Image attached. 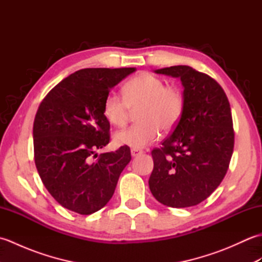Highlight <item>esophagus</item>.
<instances>
[{
  "instance_id": "esophagus-1",
  "label": "esophagus",
  "mask_w": 262,
  "mask_h": 262,
  "mask_svg": "<svg viewBox=\"0 0 262 262\" xmlns=\"http://www.w3.org/2000/svg\"><path fill=\"white\" fill-rule=\"evenodd\" d=\"M130 153H132V157H137V155L142 154L143 151H142V149H138V148H132Z\"/></svg>"
}]
</instances>
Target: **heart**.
I'll return each mask as SVG.
<instances>
[{
  "mask_svg": "<svg viewBox=\"0 0 262 262\" xmlns=\"http://www.w3.org/2000/svg\"><path fill=\"white\" fill-rule=\"evenodd\" d=\"M124 97L116 92L107 94L103 101V116L115 127H124L130 117V109L137 111L138 124L117 133L119 145L143 148L155 142L162 128L173 129L185 110V94L177 84H166L162 77L143 72L122 88Z\"/></svg>",
  "mask_w": 262,
  "mask_h": 262,
  "instance_id": "b5f03b06",
  "label": "heart"
}]
</instances>
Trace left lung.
Returning <instances> with one entry per match:
<instances>
[{
  "mask_svg": "<svg viewBox=\"0 0 262 262\" xmlns=\"http://www.w3.org/2000/svg\"><path fill=\"white\" fill-rule=\"evenodd\" d=\"M155 72L180 77L185 110L162 146L153 148L149 190L169 207H190L207 199L229 169L234 148L230 102L213 77L190 66Z\"/></svg>",
  "mask_w": 262,
  "mask_h": 262,
  "instance_id": "obj_1",
  "label": "left lung"
}]
</instances>
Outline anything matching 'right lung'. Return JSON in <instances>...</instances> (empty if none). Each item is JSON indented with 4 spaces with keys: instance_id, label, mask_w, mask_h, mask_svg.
Wrapping results in <instances>:
<instances>
[{
    "instance_id": "obj_1",
    "label": "right lung",
    "mask_w": 262,
    "mask_h": 262,
    "mask_svg": "<svg viewBox=\"0 0 262 262\" xmlns=\"http://www.w3.org/2000/svg\"><path fill=\"white\" fill-rule=\"evenodd\" d=\"M135 71L84 69L55 85L33 120V153L39 177L56 202L81 215L101 209L113 197L132 159L128 146L100 154L110 142L103 101L111 88Z\"/></svg>"
}]
</instances>
